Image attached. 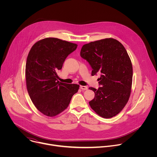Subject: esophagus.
<instances>
[{"label": "esophagus", "mask_w": 157, "mask_h": 157, "mask_svg": "<svg viewBox=\"0 0 157 157\" xmlns=\"http://www.w3.org/2000/svg\"><path fill=\"white\" fill-rule=\"evenodd\" d=\"M80 89H82V90H87V87L85 86H80Z\"/></svg>", "instance_id": "esophagus-1"}]
</instances>
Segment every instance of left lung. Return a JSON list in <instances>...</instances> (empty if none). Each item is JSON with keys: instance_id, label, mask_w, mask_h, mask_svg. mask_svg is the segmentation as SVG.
Segmentation results:
<instances>
[{"instance_id": "8db88e82", "label": "left lung", "mask_w": 157, "mask_h": 157, "mask_svg": "<svg viewBox=\"0 0 157 157\" xmlns=\"http://www.w3.org/2000/svg\"><path fill=\"white\" fill-rule=\"evenodd\" d=\"M80 55L90 64L92 76L101 73V87H89L95 93L89 105L104 118L116 116L128 101L132 83V64L125 48L117 40L105 38L84 44Z\"/></svg>"}]
</instances>
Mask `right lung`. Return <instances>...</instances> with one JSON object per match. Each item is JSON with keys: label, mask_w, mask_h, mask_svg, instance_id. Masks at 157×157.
Segmentation results:
<instances>
[{"label": "right lung", "mask_w": 157, "mask_h": 157, "mask_svg": "<svg viewBox=\"0 0 157 157\" xmlns=\"http://www.w3.org/2000/svg\"><path fill=\"white\" fill-rule=\"evenodd\" d=\"M75 43L56 38H47L35 43L27 56L25 78L27 91L36 109L44 115L53 117L68 107L79 86L58 81L57 72Z\"/></svg>", "instance_id": "1"}]
</instances>
